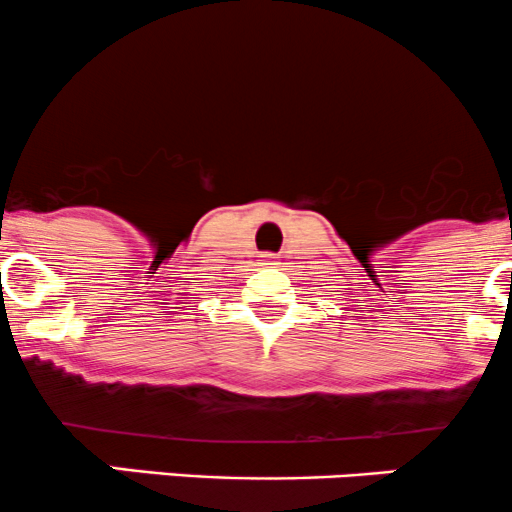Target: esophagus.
<instances>
[{
  "instance_id": "obj_1",
  "label": "esophagus",
  "mask_w": 512,
  "mask_h": 512,
  "mask_svg": "<svg viewBox=\"0 0 512 512\" xmlns=\"http://www.w3.org/2000/svg\"><path fill=\"white\" fill-rule=\"evenodd\" d=\"M263 263H268V266H273L275 256H273V254H263Z\"/></svg>"
}]
</instances>
